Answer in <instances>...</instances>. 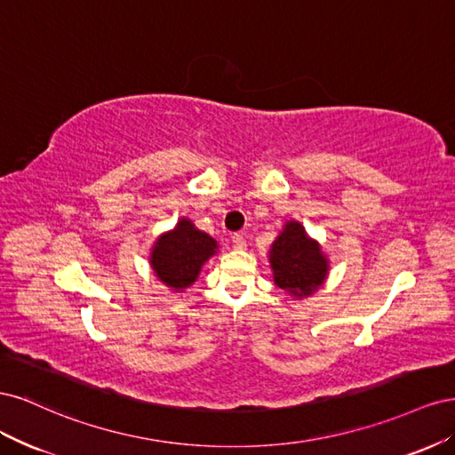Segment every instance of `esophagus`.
Segmentation results:
<instances>
[{
  "instance_id": "34e87169",
  "label": "esophagus",
  "mask_w": 455,
  "mask_h": 455,
  "mask_svg": "<svg viewBox=\"0 0 455 455\" xmlns=\"http://www.w3.org/2000/svg\"><path fill=\"white\" fill-rule=\"evenodd\" d=\"M231 244H233V249H235V251H244L246 249V241H244L243 235H239V233H235V235L231 237Z\"/></svg>"
}]
</instances>
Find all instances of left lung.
<instances>
[{
  "label": "left lung",
  "mask_w": 455,
  "mask_h": 455,
  "mask_svg": "<svg viewBox=\"0 0 455 455\" xmlns=\"http://www.w3.org/2000/svg\"><path fill=\"white\" fill-rule=\"evenodd\" d=\"M267 258L275 284L292 299L311 298L328 279V256L298 220L284 222Z\"/></svg>",
  "instance_id": "1"
}]
</instances>
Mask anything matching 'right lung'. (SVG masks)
Wrapping results in <instances>:
<instances>
[{"instance_id": "add662e5", "label": "right lung", "mask_w": 455, "mask_h": 455, "mask_svg": "<svg viewBox=\"0 0 455 455\" xmlns=\"http://www.w3.org/2000/svg\"><path fill=\"white\" fill-rule=\"evenodd\" d=\"M218 252V243L182 216L161 233L149 249V267L172 292H184L199 277L203 266Z\"/></svg>"}]
</instances>
